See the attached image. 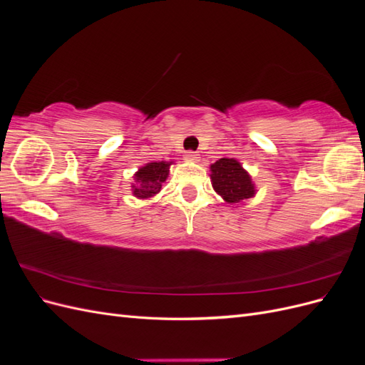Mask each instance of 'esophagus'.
I'll return each instance as SVG.
<instances>
[{
    "instance_id": "34e87169",
    "label": "esophagus",
    "mask_w": 365,
    "mask_h": 365,
    "mask_svg": "<svg viewBox=\"0 0 365 365\" xmlns=\"http://www.w3.org/2000/svg\"><path fill=\"white\" fill-rule=\"evenodd\" d=\"M184 160H185V161H190V163H197V161H200V153L193 152V150L187 152L185 155H184Z\"/></svg>"
}]
</instances>
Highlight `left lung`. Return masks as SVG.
<instances>
[{"instance_id":"1","label":"left lung","mask_w":365,"mask_h":365,"mask_svg":"<svg viewBox=\"0 0 365 365\" xmlns=\"http://www.w3.org/2000/svg\"><path fill=\"white\" fill-rule=\"evenodd\" d=\"M213 189L231 205H239L256 195L251 176L235 158H219L210 165Z\"/></svg>"}]
</instances>
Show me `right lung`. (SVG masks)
<instances>
[{
	"label": "right lung",
	"mask_w": 365,
	"mask_h": 365,
	"mask_svg": "<svg viewBox=\"0 0 365 365\" xmlns=\"http://www.w3.org/2000/svg\"><path fill=\"white\" fill-rule=\"evenodd\" d=\"M173 161H158L148 163L134 175L135 184L132 185V193L138 200H148V197L155 196L160 190L163 182L168 180L169 169Z\"/></svg>",
	"instance_id": "1"
}]
</instances>
